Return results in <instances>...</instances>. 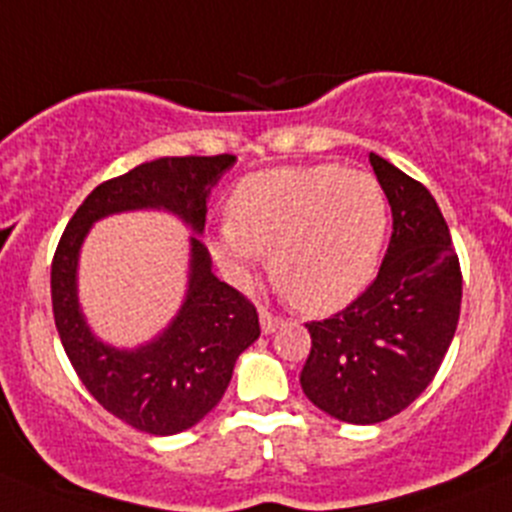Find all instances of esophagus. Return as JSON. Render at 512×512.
I'll return each instance as SVG.
<instances>
[{
    "instance_id": "1",
    "label": "esophagus",
    "mask_w": 512,
    "mask_h": 512,
    "mask_svg": "<svg viewBox=\"0 0 512 512\" xmlns=\"http://www.w3.org/2000/svg\"><path fill=\"white\" fill-rule=\"evenodd\" d=\"M282 325L280 317H275L272 312L267 310H260V327H262V335H272V332L277 330V327Z\"/></svg>"
}]
</instances>
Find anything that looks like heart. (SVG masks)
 <instances>
[{
	"label": "heart",
	"instance_id": "obj_1",
	"mask_svg": "<svg viewBox=\"0 0 512 512\" xmlns=\"http://www.w3.org/2000/svg\"><path fill=\"white\" fill-rule=\"evenodd\" d=\"M388 225V197L367 172L280 167L245 177L232 190L210 250L240 285L267 255L275 285L305 312L325 315L370 285Z\"/></svg>",
	"mask_w": 512,
	"mask_h": 512
}]
</instances>
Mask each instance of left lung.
<instances>
[{"label": "left lung", "mask_w": 512, "mask_h": 512, "mask_svg": "<svg viewBox=\"0 0 512 512\" xmlns=\"http://www.w3.org/2000/svg\"><path fill=\"white\" fill-rule=\"evenodd\" d=\"M393 212L375 282L330 320L307 322L312 350L302 393L330 418L375 425L433 382L460 317L463 277L448 222L420 182L370 152Z\"/></svg>", "instance_id": "8db88e82"}]
</instances>
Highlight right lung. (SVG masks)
I'll return each mask as SVG.
<instances>
[{
    "label": "right lung",
    "instance_id": "add662e5",
    "mask_svg": "<svg viewBox=\"0 0 512 512\" xmlns=\"http://www.w3.org/2000/svg\"><path fill=\"white\" fill-rule=\"evenodd\" d=\"M237 157H160L102 182L69 220L52 262V310L59 340L84 388L122 423L150 435H177L222 400L235 362L260 337L252 302L217 280L197 235L210 192ZM167 211L191 227L186 300L176 317L135 348L93 335L78 302V255L94 221L122 211Z\"/></svg>",
    "mask_w": 512,
    "mask_h": 512
}]
</instances>
